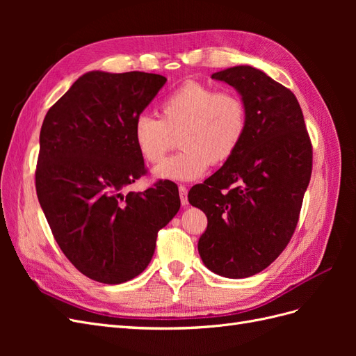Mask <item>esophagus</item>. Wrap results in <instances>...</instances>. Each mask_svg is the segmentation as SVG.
<instances>
[{
	"instance_id": "esophagus-1",
	"label": "esophagus",
	"mask_w": 356,
	"mask_h": 356,
	"mask_svg": "<svg viewBox=\"0 0 356 356\" xmlns=\"http://www.w3.org/2000/svg\"><path fill=\"white\" fill-rule=\"evenodd\" d=\"M178 191H179V199H181V204L184 208L188 207V197H187V188L184 186H179L178 187Z\"/></svg>"
}]
</instances>
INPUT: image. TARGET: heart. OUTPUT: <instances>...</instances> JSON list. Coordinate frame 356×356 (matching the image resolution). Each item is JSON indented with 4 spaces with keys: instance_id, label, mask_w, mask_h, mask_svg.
Wrapping results in <instances>:
<instances>
[{
    "instance_id": "b5f03b06",
    "label": "heart",
    "mask_w": 356,
    "mask_h": 356,
    "mask_svg": "<svg viewBox=\"0 0 356 356\" xmlns=\"http://www.w3.org/2000/svg\"><path fill=\"white\" fill-rule=\"evenodd\" d=\"M248 127L243 99L234 92H217L188 81L160 104V118L143 114L134 122L132 139L147 163L157 165L172 147L182 148L153 170L157 179L193 181L209 165L220 166L238 152Z\"/></svg>"
}]
</instances>
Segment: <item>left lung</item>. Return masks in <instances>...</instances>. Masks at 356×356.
Segmentation results:
<instances>
[{"mask_svg":"<svg viewBox=\"0 0 356 356\" xmlns=\"http://www.w3.org/2000/svg\"><path fill=\"white\" fill-rule=\"evenodd\" d=\"M239 93L248 111L236 154L188 202L208 217L197 243L203 264L224 277L260 273L293 236L312 174V144L294 93L260 70L239 65L212 74Z\"/></svg>","mask_w":356,"mask_h":356,"instance_id":"obj_1","label":"left lung"}]
</instances>
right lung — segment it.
Listing matches in <instances>:
<instances>
[{"mask_svg": "<svg viewBox=\"0 0 356 356\" xmlns=\"http://www.w3.org/2000/svg\"><path fill=\"white\" fill-rule=\"evenodd\" d=\"M165 83L139 71L86 72L42 122L38 202L62 252L93 281L117 285L143 273L159 230L179 211L170 181L123 193L145 174L134 122Z\"/></svg>", "mask_w": 356, "mask_h": 356, "instance_id": "1", "label": "right lung"}]
</instances>
